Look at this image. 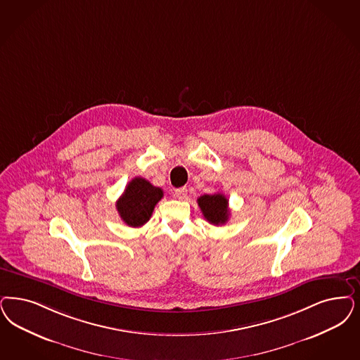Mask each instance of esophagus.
Returning <instances> with one entry per match:
<instances>
[{
	"instance_id": "esophagus-1",
	"label": "esophagus",
	"mask_w": 360,
	"mask_h": 360,
	"mask_svg": "<svg viewBox=\"0 0 360 360\" xmlns=\"http://www.w3.org/2000/svg\"><path fill=\"white\" fill-rule=\"evenodd\" d=\"M174 197L178 199H186L187 198V188L186 187H182V188H176L174 191Z\"/></svg>"
}]
</instances>
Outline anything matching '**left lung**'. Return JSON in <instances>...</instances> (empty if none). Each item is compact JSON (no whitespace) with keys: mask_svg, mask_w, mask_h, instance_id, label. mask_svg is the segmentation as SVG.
Listing matches in <instances>:
<instances>
[{"mask_svg":"<svg viewBox=\"0 0 360 360\" xmlns=\"http://www.w3.org/2000/svg\"><path fill=\"white\" fill-rule=\"evenodd\" d=\"M198 206L205 219L211 224L219 226L229 221L230 211H229V199L224 194H205L198 199Z\"/></svg>","mask_w":360,"mask_h":360,"instance_id":"obj_1","label":"left lung"}]
</instances>
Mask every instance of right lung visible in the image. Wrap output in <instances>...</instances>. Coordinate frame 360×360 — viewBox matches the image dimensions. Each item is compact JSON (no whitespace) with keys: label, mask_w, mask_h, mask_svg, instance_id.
Returning <instances> with one entry per match:
<instances>
[{"label":"right lung","mask_w":360,"mask_h":360,"mask_svg":"<svg viewBox=\"0 0 360 360\" xmlns=\"http://www.w3.org/2000/svg\"><path fill=\"white\" fill-rule=\"evenodd\" d=\"M162 197V188L153 186L145 178L136 176L129 182L115 206L124 224L130 227H141L149 221Z\"/></svg>","instance_id":"1"}]
</instances>
